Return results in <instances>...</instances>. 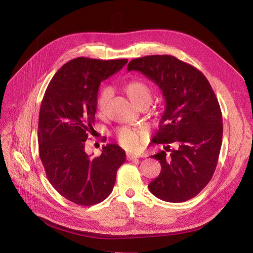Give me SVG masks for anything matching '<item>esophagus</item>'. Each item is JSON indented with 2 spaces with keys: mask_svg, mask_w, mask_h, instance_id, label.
Instances as JSON below:
<instances>
[{
  "mask_svg": "<svg viewBox=\"0 0 253 253\" xmlns=\"http://www.w3.org/2000/svg\"><path fill=\"white\" fill-rule=\"evenodd\" d=\"M126 158L128 159V160H138V157H137V156H135L134 154H131V153H127V154H126Z\"/></svg>",
  "mask_w": 253,
  "mask_h": 253,
  "instance_id": "1",
  "label": "esophagus"
}]
</instances>
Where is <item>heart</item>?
Returning a JSON list of instances; mask_svg holds the SVG:
<instances>
[{
    "instance_id": "1",
    "label": "heart",
    "mask_w": 253,
    "mask_h": 253,
    "mask_svg": "<svg viewBox=\"0 0 253 253\" xmlns=\"http://www.w3.org/2000/svg\"><path fill=\"white\" fill-rule=\"evenodd\" d=\"M125 91L137 108L140 105H149L152 101V90L147 83L142 80H131L125 85ZM112 95L110 87H104L99 93L96 101V109L99 115H103L105 106ZM117 140L122 148L131 151L138 150L144 142L145 137L142 133L134 128L121 127L116 134Z\"/></svg>"
}]
</instances>
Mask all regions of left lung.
Returning <instances> with one entry per match:
<instances>
[{
    "instance_id": "1",
    "label": "left lung",
    "mask_w": 253,
    "mask_h": 253,
    "mask_svg": "<svg viewBox=\"0 0 253 253\" xmlns=\"http://www.w3.org/2000/svg\"><path fill=\"white\" fill-rule=\"evenodd\" d=\"M127 71L154 81L166 99L154 137L155 143L166 144L165 151L151 156L159 160L162 171L149 189L166 202L191 200L208 185L218 162L223 116L217 98L201 71L173 56L134 59Z\"/></svg>"
}]
</instances>
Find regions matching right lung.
<instances>
[{"mask_svg":"<svg viewBox=\"0 0 253 253\" xmlns=\"http://www.w3.org/2000/svg\"><path fill=\"white\" fill-rule=\"evenodd\" d=\"M126 63L127 59H73L55 74L45 90L38 125L40 159L51 186L77 205L104 201L126 162V152L118 144L104 145L95 158L84 148L94 129L100 82Z\"/></svg>","mask_w":253,"mask_h":253,"instance_id":"1","label":"right lung"}]
</instances>
